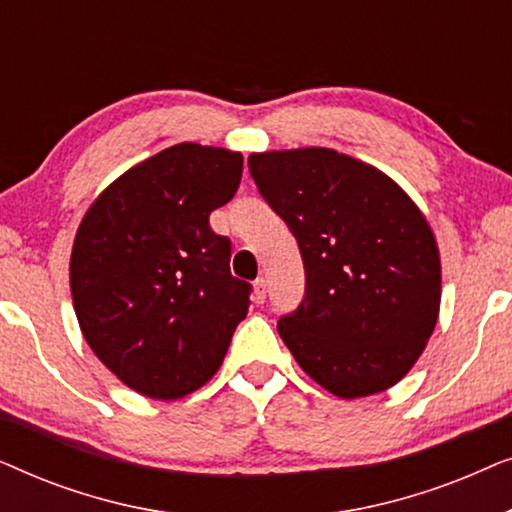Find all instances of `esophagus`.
I'll list each match as a JSON object with an SVG mask.
<instances>
[{
  "label": "esophagus",
  "instance_id": "1",
  "mask_svg": "<svg viewBox=\"0 0 512 512\" xmlns=\"http://www.w3.org/2000/svg\"><path fill=\"white\" fill-rule=\"evenodd\" d=\"M265 296H268V286H265L263 277H258L254 282V300L261 305V303H265Z\"/></svg>",
  "mask_w": 512,
  "mask_h": 512
}]
</instances>
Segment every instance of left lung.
Wrapping results in <instances>:
<instances>
[{"label":"left lung","instance_id":"obj_1","mask_svg":"<svg viewBox=\"0 0 512 512\" xmlns=\"http://www.w3.org/2000/svg\"><path fill=\"white\" fill-rule=\"evenodd\" d=\"M249 172L298 240L305 300L277 331L338 398L403 380L440 312V251L417 202L389 174L324 146L261 151Z\"/></svg>","mask_w":512,"mask_h":512}]
</instances>
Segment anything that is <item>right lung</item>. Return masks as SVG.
<instances>
[{"label": "right lung", "mask_w": 512, "mask_h": 512, "mask_svg": "<svg viewBox=\"0 0 512 512\" xmlns=\"http://www.w3.org/2000/svg\"><path fill=\"white\" fill-rule=\"evenodd\" d=\"M242 153L181 142L111 181L83 214L69 289L93 354L137 394L177 401L212 380L249 312L228 237L209 214L233 198Z\"/></svg>", "instance_id": "1"}]
</instances>
